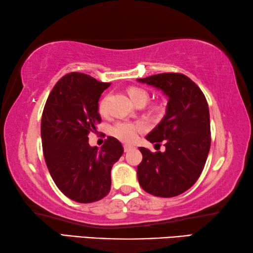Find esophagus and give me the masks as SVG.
I'll return each instance as SVG.
<instances>
[{"instance_id": "obj_1", "label": "esophagus", "mask_w": 253, "mask_h": 253, "mask_svg": "<svg viewBox=\"0 0 253 253\" xmlns=\"http://www.w3.org/2000/svg\"><path fill=\"white\" fill-rule=\"evenodd\" d=\"M131 149H134V146H132V145H124V151L126 153L131 151Z\"/></svg>"}]
</instances>
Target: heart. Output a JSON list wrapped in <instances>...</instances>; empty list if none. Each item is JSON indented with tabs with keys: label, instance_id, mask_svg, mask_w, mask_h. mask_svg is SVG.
Here are the masks:
<instances>
[{
	"label": "heart",
	"instance_id": "heart-1",
	"mask_svg": "<svg viewBox=\"0 0 253 253\" xmlns=\"http://www.w3.org/2000/svg\"><path fill=\"white\" fill-rule=\"evenodd\" d=\"M128 96L130 97L134 104L138 102H146L148 99V92L143 88L139 87H130L128 89ZM99 109L101 113L106 110V101L102 100L99 105ZM145 129V125L143 123H132V122H119L113 127V134L123 142L131 143L137 138L139 131Z\"/></svg>",
	"mask_w": 253,
	"mask_h": 253
}]
</instances>
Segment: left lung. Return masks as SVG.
Masks as SVG:
<instances>
[{"label": "left lung", "instance_id": "8db88e82", "mask_svg": "<svg viewBox=\"0 0 253 253\" xmlns=\"http://www.w3.org/2000/svg\"><path fill=\"white\" fill-rule=\"evenodd\" d=\"M160 89L169 98L165 116L146 136L151 143H165V152L139 147L143 161L137 177L147 193L173 198L198 181L211 146L208 101L201 89L182 74H160L137 79Z\"/></svg>", "mask_w": 253, "mask_h": 253}]
</instances>
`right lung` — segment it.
Returning a JSON list of instances; mask_svg holds the SVG:
<instances>
[{
    "instance_id": "right-lung-1",
    "label": "right lung",
    "mask_w": 253,
    "mask_h": 253,
    "mask_svg": "<svg viewBox=\"0 0 253 253\" xmlns=\"http://www.w3.org/2000/svg\"><path fill=\"white\" fill-rule=\"evenodd\" d=\"M110 83L71 72L50 92L41 119L44 160L55 185L79 203L99 201L109 193L110 170L124 153L121 142L107 137L100 149L88 134L101 122L99 98Z\"/></svg>"
}]
</instances>
